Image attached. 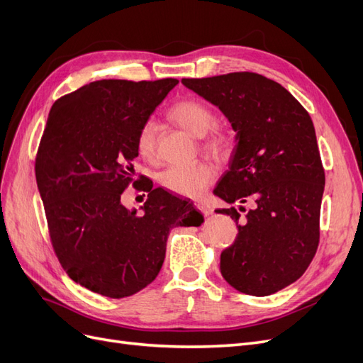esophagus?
<instances>
[{
    "label": "esophagus",
    "instance_id": "34e87169",
    "mask_svg": "<svg viewBox=\"0 0 363 363\" xmlns=\"http://www.w3.org/2000/svg\"><path fill=\"white\" fill-rule=\"evenodd\" d=\"M196 208L202 213H205V216H211V213H212V208L209 205H206L205 202H197Z\"/></svg>",
    "mask_w": 363,
    "mask_h": 363
}]
</instances>
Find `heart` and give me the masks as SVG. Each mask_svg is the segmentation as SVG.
<instances>
[{
    "instance_id": "1",
    "label": "heart",
    "mask_w": 363,
    "mask_h": 363,
    "mask_svg": "<svg viewBox=\"0 0 363 363\" xmlns=\"http://www.w3.org/2000/svg\"><path fill=\"white\" fill-rule=\"evenodd\" d=\"M169 118L193 138L202 139L216 124V115L209 107L199 100H182L169 111ZM230 138L223 131H213L205 142V150L221 157L230 151ZM138 151L146 163H155L157 154V127L154 123H146L138 134ZM212 179V169L205 163L172 166L161 173L160 182L167 190L186 197L202 194Z\"/></svg>"
}]
</instances>
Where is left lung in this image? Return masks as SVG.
<instances>
[{
    "mask_svg": "<svg viewBox=\"0 0 363 363\" xmlns=\"http://www.w3.org/2000/svg\"><path fill=\"white\" fill-rule=\"evenodd\" d=\"M182 85L218 107L236 133L229 170L213 194L256 205L221 252V275L240 293L269 296L303 275L318 245L325 170L311 116L284 86L257 73L182 79ZM216 212L239 220L235 208Z\"/></svg>",
    "mask_w": 363,
    "mask_h": 363,
    "instance_id": "1",
    "label": "left lung"
}]
</instances>
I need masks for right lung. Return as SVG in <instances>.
Wrapping results in <instances>:
<instances>
[{
	"mask_svg": "<svg viewBox=\"0 0 363 363\" xmlns=\"http://www.w3.org/2000/svg\"><path fill=\"white\" fill-rule=\"evenodd\" d=\"M104 79L53 103L35 158L53 250L74 283L106 298L140 291L158 275L173 225L205 220L190 200L147 182V200L125 208L138 134L178 85ZM138 185V182H134Z\"/></svg>",
	"mask_w": 363,
	"mask_h": 363,
	"instance_id": "obj_1",
	"label": "right lung"
}]
</instances>
